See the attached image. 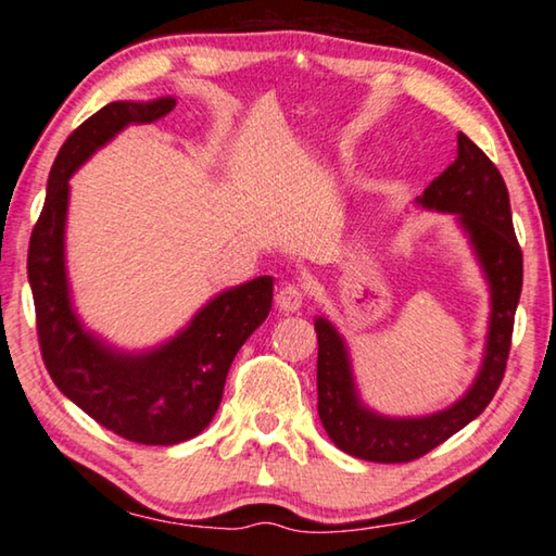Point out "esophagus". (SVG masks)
Here are the masks:
<instances>
[{
  "label": "esophagus",
  "instance_id": "34e87169",
  "mask_svg": "<svg viewBox=\"0 0 556 556\" xmlns=\"http://www.w3.org/2000/svg\"><path fill=\"white\" fill-rule=\"evenodd\" d=\"M275 301H277L279 312L294 314V312H299L301 304H304V291H301L296 285H281Z\"/></svg>",
  "mask_w": 556,
  "mask_h": 556
}]
</instances>
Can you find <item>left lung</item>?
I'll return each mask as SVG.
<instances>
[{"label": "left lung", "mask_w": 556, "mask_h": 556, "mask_svg": "<svg viewBox=\"0 0 556 556\" xmlns=\"http://www.w3.org/2000/svg\"><path fill=\"white\" fill-rule=\"evenodd\" d=\"M417 203L425 211L456 215L488 281L491 318L483 363L473 384L451 407L427 417H388L370 409L357 392L345 338L326 316L314 318L318 417L338 448L375 464H404L429 454L491 404L505 375L522 291V250L513 230L510 195L495 164L464 131H458L456 162L429 184Z\"/></svg>", "instance_id": "obj_1"}]
</instances>
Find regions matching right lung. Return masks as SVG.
Instances as JSON below:
<instances>
[{
  "label": "right lung",
  "mask_w": 556,
  "mask_h": 556,
  "mask_svg": "<svg viewBox=\"0 0 556 556\" xmlns=\"http://www.w3.org/2000/svg\"><path fill=\"white\" fill-rule=\"evenodd\" d=\"M176 108L172 96L117 100L73 131L51 166L29 242V285L41 355L65 397L117 437L147 446L181 444L211 425L232 357L265 324L275 279L257 277L215 294L181 331L147 351H122L80 321L65 267L71 176L129 125Z\"/></svg>",
  "instance_id": "add662e5"
}]
</instances>
